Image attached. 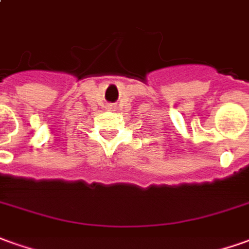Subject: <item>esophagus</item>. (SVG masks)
<instances>
[{"label": "esophagus", "instance_id": "34e87169", "mask_svg": "<svg viewBox=\"0 0 249 249\" xmlns=\"http://www.w3.org/2000/svg\"><path fill=\"white\" fill-rule=\"evenodd\" d=\"M111 108H112V107H111Z\"/></svg>", "mask_w": 249, "mask_h": 249}]
</instances>
